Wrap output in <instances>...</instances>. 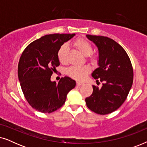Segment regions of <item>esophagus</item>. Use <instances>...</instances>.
<instances>
[{
  "mask_svg": "<svg viewBox=\"0 0 147 147\" xmlns=\"http://www.w3.org/2000/svg\"><path fill=\"white\" fill-rule=\"evenodd\" d=\"M76 84H77V86H80L83 85L84 83H83V82H79V81H78L77 82H76Z\"/></svg>",
  "mask_w": 147,
  "mask_h": 147,
  "instance_id": "34e87169",
  "label": "esophagus"
}]
</instances>
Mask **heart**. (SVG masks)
Masks as SVG:
<instances>
[{"label":"heart","mask_w":147,"mask_h":147,"mask_svg":"<svg viewBox=\"0 0 147 147\" xmlns=\"http://www.w3.org/2000/svg\"><path fill=\"white\" fill-rule=\"evenodd\" d=\"M73 45L74 47L83 55H89L93 51V47H92L91 43L87 40L83 39V38H78L74 42ZM67 50V46L65 44L62 45L58 50L57 58L61 63H65ZM90 60H91L92 63H95L96 61V57H94V56H92L90 57ZM90 70H91V69L88 65L73 66V67H69L67 69V74L74 79L82 80L90 73Z\"/></svg>","instance_id":"1"}]
</instances>
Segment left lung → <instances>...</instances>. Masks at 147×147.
Masks as SVG:
<instances>
[{"instance_id": "1", "label": "left lung", "mask_w": 147, "mask_h": 147, "mask_svg": "<svg viewBox=\"0 0 147 147\" xmlns=\"http://www.w3.org/2000/svg\"><path fill=\"white\" fill-rule=\"evenodd\" d=\"M97 46L98 67L92 76L103 82L102 88L92 86L93 92L85 101L96 114H108L120 107L127 98L133 82V69L125 50L113 39L104 36L86 35Z\"/></svg>"}]
</instances>
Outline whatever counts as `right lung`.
<instances>
[{"mask_svg":"<svg viewBox=\"0 0 147 147\" xmlns=\"http://www.w3.org/2000/svg\"><path fill=\"white\" fill-rule=\"evenodd\" d=\"M76 34H50L29 44L24 50L18 65V77L28 103L42 113H51L65 104L67 94L76 82L61 78L58 84L51 81L55 67L59 65V47Z\"/></svg>","mask_w":147,"mask_h":147,"instance_id":"1","label":"right lung"}]
</instances>
